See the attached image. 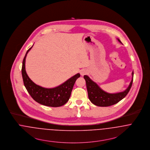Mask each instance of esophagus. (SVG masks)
Instances as JSON below:
<instances>
[{
  "instance_id": "esophagus-1",
  "label": "esophagus",
  "mask_w": 150,
  "mask_h": 150,
  "mask_svg": "<svg viewBox=\"0 0 150 150\" xmlns=\"http://www.w3.org/2000/svg\"><path fill=\"white\" fill-rule=\"evenodd\" d=\"M87 73V71L85 69H81V70L80 71V74H81V75L82 76H83V75H86Z\"/></svg>"
}]
</instances>
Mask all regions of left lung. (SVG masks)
I'll use <instances>...</instances> for the list:
<instances>
[{"instance_id": "obj_1", "label": "left lung", "mask_w": 150, "mask_h": 150, "mask_svg": "<svg viewBox=\"0 0 150 150\" xmlns=\"http://www.w3.org/2000/svg\"><path fill=\"white\" fill-rule=\"evenodd\" d=\"M118 41L121 43V41L117 38ZM132 78L128 88L124 91L110 94L102 90L98 85L93 82L87 75L84 76L86 81L88 98L90 101L96 106L106 107L115 105L122 100L129 93L133 82V71L132 73Z\"/></svg>"}]
</instances>
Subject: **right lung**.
Wrapping results in <instances>:
<instances>
[{
    "mask_svg": "<svg viewBox=\"0 0 150 150\" xmlns=\"http://www.w3.org/2000/svg\"><path fill=\"white\" fill-rule=\"evenodd\" d=\"M33 46L26 52L22 67L23 81L28 92L34 100L41 105L50 107H59L64 105L69 99L74 85L76 80L80 77V74L75 75L64 83L54 88H44L35 84L29 78L25 70L26 57Z\"/></svg>",
    "mask_w": 150,
    "mask_h": 150,
    "instance_id": "obj_1",
    "label": "right lung"
}]
</instances>
